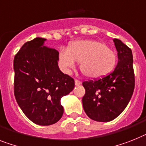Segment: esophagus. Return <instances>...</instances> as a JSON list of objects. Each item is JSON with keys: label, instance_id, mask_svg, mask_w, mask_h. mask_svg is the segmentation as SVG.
I'll use <instances>...</instances> for the list:
<instances>
[{"label": "esophagus", "instance_id": "obj_1", "mask_svg": "<svg viewBox=\"0 0 146 146\" xmlns=\"http://www.w3.org/2000/svg\"><path fill=\"white\" fill-rule=\"evenodd\" d=\"M74 84H75L76 86H79L80 84H81V82L80 80H74Z\"/></svg>", "mask_w": 146, "mask_h": 146}]
</instances>
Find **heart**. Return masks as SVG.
I'll return each instance as SVG.
<instances>
[{"label": "heart", "mask_w": 146, "mask_h": 146, "mask_svg": "<svg viewBox=\"0 0 146 146\" xmlns=\"http://www.w3.org/2000/svg\"><path fill=\"white\" fill-rule=\"evenodd\" d=\"M60 65L66 72H69L80 62V69L85 76L98 78L106 75L115 68L117 57L113 50L103 42L92 39L76 41L68 49L61 48L59 53Z\"/></svg>", "instance_id": "1"}]
</instances>
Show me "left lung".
Listing matches in <instances>:
<instances>
[{
    "instance_id": "left-lung-1",
    "label": "left lung",
    "mask_w": 146,
    "mask_h": 146,
    "mask_svg": "<svg viewBox=\"0 0 146 146\" xmlns=\"http://www.w3.org/2000/svg\"><path fill=\"white\" fill-rule=\"evenodd\" d=\"M113 42L119 59L113 72L83 82L86 91L82 98L84 111L97 121H110L119 116L129 103L135 86L131 49L118 38Z\"/></svg>"
}]
</instances>
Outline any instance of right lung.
<instances>
[{
    "mask_svg": "<svg viewBox=\"0 0 146 146\" xmlns=\"http://www.w3.org/2000/svg\"><path fill=\"white\" fill-rule=\"evenodd\" d=\"M36 37L23 44L15 54L14 95L25 115L33 123L50 125L63 114L60 100L72 92L74 80L58 66L59 52L44 46Z\"/></svg>",
    "mask_w": 146,
    "mask_h": 146,
    "instance_id": "add662e5",
    "label": "right lung"
}]
</instances>
